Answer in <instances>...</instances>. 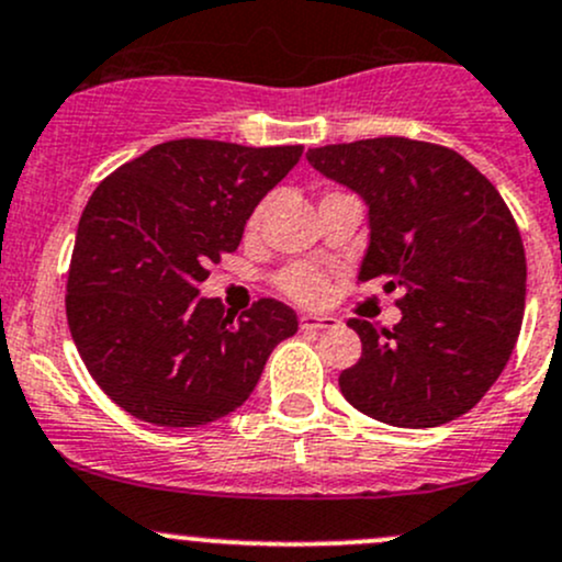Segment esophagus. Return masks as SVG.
Segmentation results:
<instances>
[{
  "instance_id": "1",
  "label": "esophagus",
  "mask_w": 562,
  "mask_h": 562,
  "mask_svg": "<svg viewBox=\"0 0 562 562\" xmlns=\"http://www.w3.org/2000/svg\"><path fill=\"white\" fill-rule=\"evenodd\" d=\"M338 319L335 316H314V314H305L300 316V327L303 329H333L338 327Z\"/></svg>"
}]
</instances>
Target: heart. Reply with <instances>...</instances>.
I'll list each match as a JSON object with an SVG mask.
<instances>
[{
    "label": "heart",
    "instance_id": "obj_1",
    "mask_svg": "<svg viewBox=\"0 0 562 562\" xmlns=\"http://www.w3.org/2000/svg\"><path fill=\"white\" fill-rule=\"evenodd\" d=\"M259 216H262L259 211L254 213V216L248 218V227H257ZM276 286H279L283 297H289L297 305H319L327 300L329 292L327 276H324L319 268H314V265H289V268H283L281 273L276 276Z\"/></svg>",
    "mask_w": 562,
    "mask_h": 562
}]
</instances>
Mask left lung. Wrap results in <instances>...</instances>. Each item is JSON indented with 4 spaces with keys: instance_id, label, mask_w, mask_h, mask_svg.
<instances>
[{
    "instance_id": "left-lung-1",
    "label": "left lung",
    "mask_w": 562,
    "mask_h": 562,
    "mask_svg": "<svg viewBox=\"0 0 562 562\" xmlns=\"http://www.w3.org/2000/svg\"><path fill=\"white\" fill-rule=\"evenodd\" d=\"M308 161L368 202L370 243L357 281L401 289L403 319L362 340L340 373L346 401L395 427H438L471 411L506 368L525 311V248L512 211L447 146L370 137L308 148Z\"/></svg>"
}]
</instances>
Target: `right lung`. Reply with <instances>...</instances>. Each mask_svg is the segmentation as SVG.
Here are the masks:
<instances>
[{
	"mask_svg": "<svg viewBox=\"0 0 562 562\" xmlns=\"http://www.w3.org/2000/svg\"><path fill=\"white\" fill-rule=\"evenodd\" d=\"M303 146L167 140L110 172L80 216L67 273L78 355L115 406L196 427L248 401L297 314L262 297L235 319L196 297L207 265L240 246L265 194Z\"/></svg>",
	"mask_w": 562,
	"mask_h": 562,
	"instance_id": "add662e5",
	"label": "right lung"
}]
</instances>
